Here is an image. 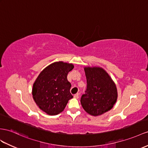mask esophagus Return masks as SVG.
Masks as SVG:
<instances>
[{"instance_id": "obj_1", "label": "esophagus", "mask_w": 148, "mask_h": 148, "mask_svg": "<svg viewBox=\"0 0 148 148\" xmlns=\"http://www.w3.org/2000/svg\"><path fill=\"white\" fill-rule=\"evenodd\" d=\"M74 98H75V99H78L79 98V94L78 93H76V94H75L74 95Z\"/></svg>"}]
</instances>
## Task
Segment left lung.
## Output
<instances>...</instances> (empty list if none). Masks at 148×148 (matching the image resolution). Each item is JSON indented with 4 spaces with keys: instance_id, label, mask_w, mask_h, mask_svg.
<instances>
[{
    "instance_id": "obj_1",
    "label": "left lung",
    "mask_w": 148,
    "mask_h": 148,
    "mask_svg": "<svg viewBox=\"0 0 148 148\" xmlns=\"http://www.w3.org/2000/svg\"><path fill=\"white\" fill-rule=\"evenodd\" d=\"M87 88L82 95V107L90 115L100 116L110 110L117 99L116 85L107 72L99 66H85Z\"/></svg>"
}]
</instances>
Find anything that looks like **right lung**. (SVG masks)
Segmentation results:
<instances>
[{"mask_svg": "<svg viewBox=\"0 0 148 148\" xmlns=\"http://www.w3.org/2000/svg\"><path fill=\"white\" fill-rule=\"evenodd\" d=\"M72 63L56 62L43 70L34 83L32 94L38 107L50 116L63 112L68 100L73 98L67 80L69 71L73 69Z\"/></svg>", "mask_w": 148, "mask_h": 148, "instance_id": "1", "label": "right lung"}]
</instances>
